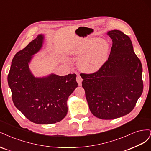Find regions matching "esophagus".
<instances>
[{"label":"esophagus","instance_id":"esophagus-1","mask_svg":"<svg viewBox=\"0 0 151 151\" xmlns=\"http://www.w3.org/2000/svg\"><path fill=\"white\" fill-rule=\"evenodd\" d=\"M76 81L77 82V83L80 86L82 84V81H83V78L81 77V76L77 75V77H76Z\"/></svg>","mask_w":151,"mask_h":151}]
</instances>
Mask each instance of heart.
I'll use <instances>...</instances> for the list:
<instances>
[{
    "label": "heart",
    "instance_id": "1",
    "mask_svg": "<svg viewBox=\"0 0 151 151\" xmlns=\"http://www.w3.org/2000/svg\"><path fill=\"white\" fill-rule=\"evenodd\" d=\"M109 46L106 41L94 38L74 52L81 56L78 60L80 69L87 73L98 71L108 58Z\"/></svg>",
    "mask_w": 151,
    "mask_h": 151
}]
</instances>
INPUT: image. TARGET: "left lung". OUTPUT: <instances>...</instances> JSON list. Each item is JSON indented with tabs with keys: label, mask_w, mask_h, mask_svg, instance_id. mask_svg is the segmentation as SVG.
Segmentation results:
<instances>
[{
	"label": "left lung",
	"mask_w": 151,
	"mask_h": 151,
	"mask_svg": "<svg viewBox=\"0 0 151 151\" xmlns=\"http://www.w3.org/2000/svg\"><path fill=\"white\" fill-rule=\"evenodd\" d=\"M112 47L108 60L91 74L81 73L91 112L112 120L131 112L143 92L142 67L130 38L120 30L108 31Z\"/></svg>",
	"instance_id": "8db88e82"
}]
</instances>
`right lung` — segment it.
Returning <instances> with one entry per match:
<instances>
[{"instance_id":"1","label":"right lung","mask_w":151,"mask_h":151,"mask_svg":"<svg viewBox=\"0 0 151 151\" xmlns=\"http://www.w3.org/2000/svg\"><path fill=\"white\" fill-rule=\"evenodd\" d=\"M40 35L14 57L7 76L15 106L29 120L37 124L61 121L67 113V100L78 86L76 74H51L35 78L28 66L32 55L42 47Z\"/></svg>"}]
</instances>
